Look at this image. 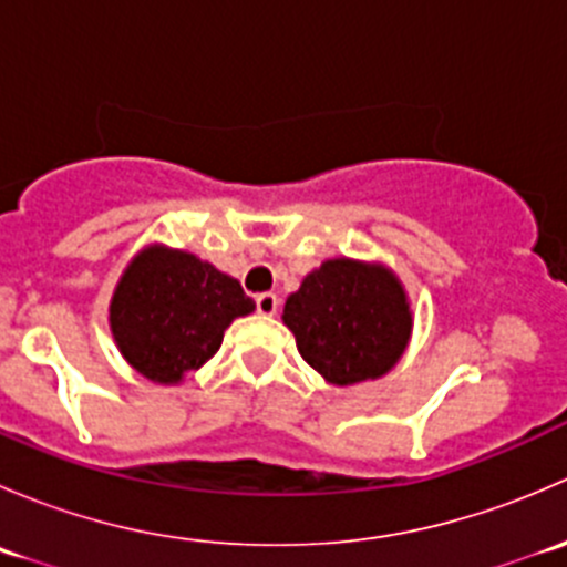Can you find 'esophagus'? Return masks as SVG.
<instances>
[{
	"mask_svg": "<svg viewBox=\"0 0 567 567\" xmlns=\"http://www.w3.org/2000/svg\"><path fill=\"white\" fill-rule=\"evenodd\" d=\"M255 305H257V312H260V316H277V310H279L277 293H260L255 299Z\"/></svg>",
	"mask_w": 567,
	"mask_h": 567,
	"instance_id": "34e87169",
	"label": "esophagus"
}]
</instances>
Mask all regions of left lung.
<instances>
[{
  "mask_svg": "<svg viewBox=\"0 0 567 567\" xmlns=\"http://www.w3.org/2000/svg\"><path fill=\"white\" fill-rule=\"evenodd\" d=\"M282 323L301 359L334 386L386 375L405 353L414 329L411 301L384 262L331 257L288 296Z\"/></svg>",
  "mask_w": 567,
  "mask_h": 567,
  "instance_id": "1",
  "label": "left lung"
}]
</instances>
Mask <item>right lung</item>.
<instances>
[{
    "instance_id": "add662e5",
    "label": "right lung",
    "mask_w": 567,
    "mask_h": 567,
    "mask_svg": "<svg viewBox=\"0 0 567 567\" xmlns=\"http://www.w3.org/2000/svg\"><path fill=\"white\" fill-rule=\"evenodd\" d=\"M255 301L241 282L183 249L147 244L114 285L109 329L125 362L153 384H181L221 346Z\"/></svg>"
}]
</instances>
